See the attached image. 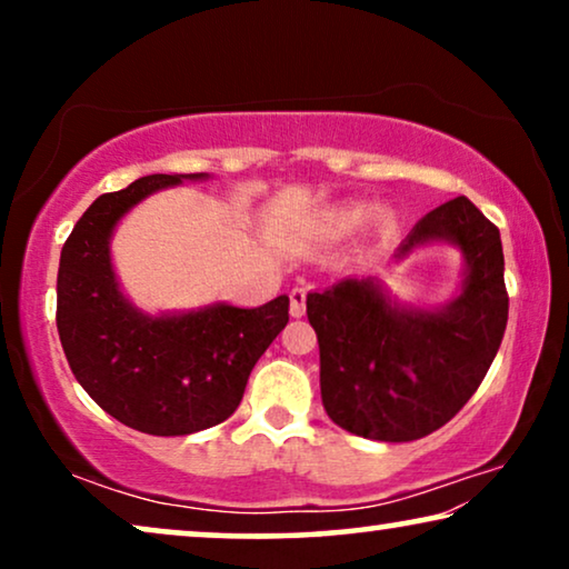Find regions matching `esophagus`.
<instances>
[{"label":"esophagus","mask_w":569,"mask_h":569,"mask_svg":"<svg viewBox=\"0 0 569 569\" xmlns=\"http://www.w3.org/2000/svg\"><path fill=\"white\" fill-rule=\"evenodd\" d=\"M306 290H302V287H295V290L290 292V313L295 316V318H300V316H306Z\"/></svg>","instance_id":"obj_1"}]
</instances>
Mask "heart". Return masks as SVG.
I'll return each mask as SVG.
<instances>
[{
	"label": "heart",
	"instance_id": "heart-1",
	"mask_svg": "<svg viewBox=\"0 0 569 569\" xmlns=\"http://www.w3.org/2000/svg\"><path fill=\"white\" fill-rule=\"evenodd\" d=\"M365 220H368V209H365L362 204H347V207L331 209V212L326 214V230L352 232L360 228Z\"/></svg>",
	"mask_w": 569,
	"mask_h": 569
}]
</instances>
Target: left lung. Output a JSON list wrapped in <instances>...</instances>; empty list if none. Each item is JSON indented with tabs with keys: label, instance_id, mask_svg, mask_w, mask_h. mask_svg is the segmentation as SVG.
I'll use <instances>...</instances> for the list:
<instances>
[{
	"label": "left lung",
	"instance_id": "8db88e82",
	"mask_svg": "<svg viewBox=\"0 0 569 569\" xmlns=\"http://www.w3.org/2000/svg\"><path fill=\"white\" fill-rule=\"evenodd\" d=\"M427 240H450L469 263L461 295L442 310L396 308L370 279H341L306 300L326 415L360 438L409 442L440 430L477 393L502 345L508 290L497 224L456 197L415 224L399 256Z\"/></svg>",
	"mask_w": 569,
	"mask_h": 569
}]
</instances>
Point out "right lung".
<instances>
[{"mask_svg":"<svg viewBox=\"0 0 569 569\" xmlns=\"http://www.w3.org/2000/svg\"><path fill=\"white\" fill-rule=\"evenodd\" d=\"M204 173H154L103 193L69 232L59 259L57 329L74 378L100 409L147 435H191L228 419L253 365L290 321V298L261 308L212 306L144 316L116 282L108 238L147 193Z\"/></svg>","mask_w":569,"mask_h":569,"instance_id":"obj_1","label":"right lung"}]
</instances>
